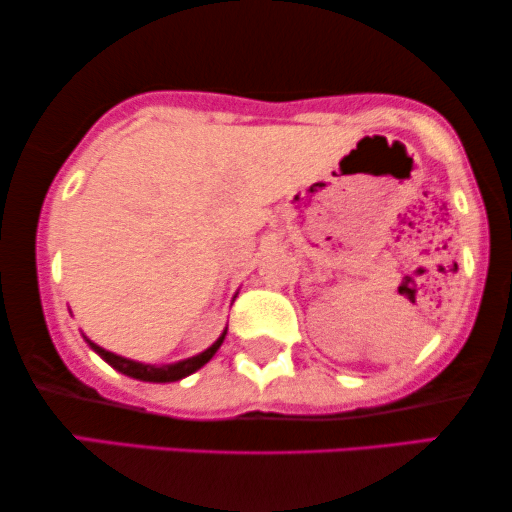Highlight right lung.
<instances>
[{"label": "right lung", "instance_id": "obj_1", "mask_svg": "<svg viewBox=\"0 0 512 512\" xmlns=\"http://www.w3.org/2000/svg\"><path fill=\"white\" fill-rule=\"evenodd\" d=\"M224 335H226V331H224L222 335H219L215 345L205 349V352H200V354H196V357L184 359V361H179V364H170V366L139 364V361L118 357V354H113V352H108V349L94 345L92 340H87V342H89V347H92L94 352L99 354V357H101L103 361H108V364H111V366L115 368V371L125 373V375H129V378L146 380V383H174V380L186 378V375L196 373L198 368H203L205 364H208V361H210L212 357H215V352L219 349V345H222V342H224Z\"/></svg>", "mask_w": 512, "mask_h": 512}]
</instances>
